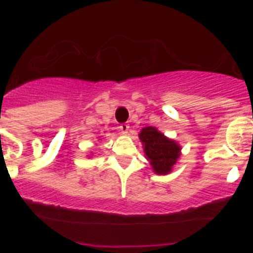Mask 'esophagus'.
<instances>
[{"label": "esophagus", "mask_w": 253, "mask_h": 253, "mask_svg": "<svg viewBox=\"0 0 253 253\" xmlns=\"http://www.w3.org/2000/svg\"><path fill=\"white\" fill-rule=\"evenodd\" d=\"M119 128H120V131H121V133H124V134H127L129 131V126L126 124H122Z\"/></svg>", "instance_id": "34e87169"}]
</instances>
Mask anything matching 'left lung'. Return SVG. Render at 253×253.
<instances>
[{"label": "left lung", "mask_w": 253, "mask_h": 253, "mask_svg": "<svg viewBox=\"0 0 253 253\" xmlns=\"http://www.w3.org/2000/svg\"><path fill=\"white\" fill-rule=\"evenodd\" d=\"M138 137L153 171L157 175L170 174L181 157V145L152 126L142 128Z\"/></svg>", "instance_id": "8db88e82"}]
</instances>
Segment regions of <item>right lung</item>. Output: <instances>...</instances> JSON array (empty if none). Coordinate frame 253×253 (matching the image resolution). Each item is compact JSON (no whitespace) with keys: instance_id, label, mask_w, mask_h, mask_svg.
<instances>
[{"instance_id":"add662e5","label":"right lung","mask_w":253,"mask_h":253,"mask_svg":"<svg viewBox=\"0 0 253 253\" xmlns=\"http://www.w3.org/2000/svg\"><path fill=\"white\" fill-rule=\"evenodd\" d=\"M89 158H90V157H89Z\"/></svg>"}]
</instances>
